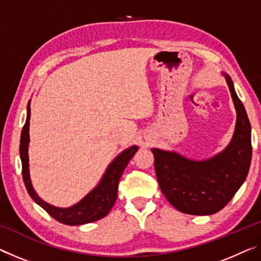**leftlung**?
<instances>
[{
  "mask_svg": "<svg viewBox=\"0 0 261 261\" xmlns=\"http://www.w3.org/2000/svg\"><path fill=\"white\" fill-rule=\"evenodd\" d=\"M236 109L232 138L215 155L193 160L175 151L152 148L159 185L176 210L191 215H211L226 206L242 187L252 156L251 125L231 78L222 73Z\"/></svg>",
  "mask_w": 261,
  "mask_h": 261,
  "instance_id": "1",
  "label": "left lung"
}]
</instances>
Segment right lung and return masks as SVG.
<instances>
[{
	"instance_id": "right-lung-1",
	"label": "right lung",
	"mask_w": 261,
	"mask_h": 261,
	"mask_svg": "<svg viewBox=\"0 0 261 261\" xmlns=\"http://www.w3.org/2000/svg\"><path fill=\"white\" fill-rule=\"evenodd\" d=\"M31 101L28 103V115H26L25 125L21 130L19 154L23 168V179L26 190L31 198L41 206L51 218L61 223L68 226H81V224L94 222L107 215L114 206L117 198V187L120 178L131 158L138 151V146L134 145L124 149L114 160L109 163L102 177L83 199L70 207H56L41 199L35 192L31 182L30 163H29V144H30V117H31Z\"/></svg>"
}]
</instances>
